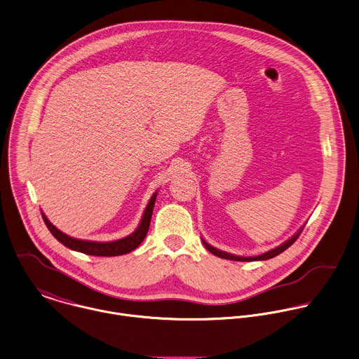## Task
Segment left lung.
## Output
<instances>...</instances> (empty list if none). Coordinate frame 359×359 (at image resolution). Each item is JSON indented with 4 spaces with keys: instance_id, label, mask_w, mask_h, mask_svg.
Here are the masks:
<instances>
[{
    "instance_id": "left-lung-1",
    "label": "left lung",
    "mask_w": 359,
    "mask_h": 359,
    "mask_svg": "<svg viewBox=\"0 0 359 359\" xmlns=\"http://www.w3.org/2000/svg\"><path fill=\"white\" fill-rule=\"evenodd\" d=\"M301 232H302V229L298 232V233H295L291 239H288L287 242H284L283 245H280L278 248H276V249H273V250H269V252H266V253H263V255H260V256H255V257H241V256H235V255H231V253H226V252H222V250H218V249H215V248H212L211 245H208L205 241H203V243H204V246H205V249L210 252V253H212L214 256H218V257H221V259H226V260H233V262H256V260H269V259H273V257H276V256H278L280 253H283L284 250H287L298 238H299V235H301Z\"/></svg>"
}]
</instances>
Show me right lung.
Returning <instances> with one entry per match:
<instances>
[{"mask_svg": "<svg viewBox=\"0 0 359 359\" xmlns=\"http://www.w3.org/2000/svg\"><path fill=\"white\" fill-rule=\"evenodd\" d=\"M156 194L154 193V196L151 197L142 219L138 225V228L135 229V232H133L131 235H128L127 238L114 241V242H90V241H81V239H74L65 233H62L61 231H58L48 219L47 217L41 212L43 221L46 224V226L48 228V231L51 232V235L64 246H67L71 250L75 252H81L89 256H103V257H111V256H121L126 253L133 252L134 249H137L141 242L145 239L148 229H149V224H151V217H152V211H154V205H155V200H156Z\"/></svg>", "mask_w": 359, "mask_h": 359, "instance_id": "1", "label": "right lung"}]
</instances>
